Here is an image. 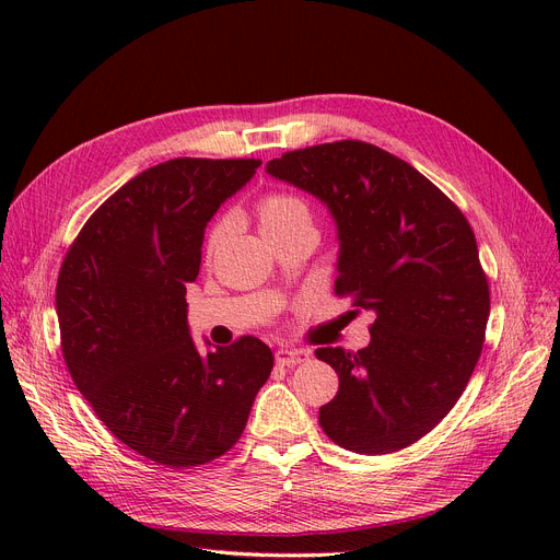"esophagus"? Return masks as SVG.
I'll return each mask as SVG.
<instances>
[{
	"instance_id": "esophagus-1",
	"label": "esophagus",
	"mask_w": 560,
	"mask_h": 560,
	"mask_svg": "<svg viewBox=\"0 0 560 560\" xmlns=\"http://www.w3.org/2000/svg\"><path fill=\"white\" fill-rule=\"evenodd\" d=\"M308 351L306 349H288V347H281L275 351V359L279 365H298V363H304L308 361Z\"/></svg>"
}]
</instances>
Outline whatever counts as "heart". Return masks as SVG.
<instances>
[{
	"label": "heart",
	"instance_id": "1",
	"mask_svg": "<svg viewBox=\"0 0 560 560\" xmlns=\"http://www.w3.org/2000/svg\"><path fill=\"white\" fill-rule=\"evenodd\" d=\"M258 222L265 238H275V235H281L298 226H313V215H311V206L300 195L272 192L268 197H262L258 203ZM226 229H229L226 220L213 226L209 235V252H213L222 243Z\"/></svg>",
	"mask_w": 560,
	"mask_h": 560
}]
</instances>
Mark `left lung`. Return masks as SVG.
<instances>
[{
  "label": "left lung",
  "mask_w": 560,
  "mask_h": 560,
  "mask_svg": "<svg viewBox=\"0 0 560 560\" xmlns=\"http://www.w3.org/2000/svg\"><path fill=\"white\" fill-rule=\"evenodd\" d=\"M275 179L327 206L338 238L336 292L376 315L368 347H319L338 395L319 408L336 445L390 454L427 435L465 390L490 315L472 229L413 165L361 140L288 152Z\"/></svg>",
  "instance_id": "obj_1"
}]
</instances>
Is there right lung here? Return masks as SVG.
Segmentation results:
<instances>
[{"instance_id": "right-lung-1", "label": "right lung", "mask_w": 560, "mask_h": 560, "mask_svg": "<svg viewBox=\"0 0 560 560\" xmlns=\"http://www.w3.org/2000/svg\"><path fill=\"white\" fill-rule=\"evenodd\" d=\"M258 165L174 159L140 172L83 224L58 275L74 386L117 440L154 463L203 465L231 450L272 372L270 347L254 336L199 354L186 304L206 224Z\"/></svg>"}]
</instances>
